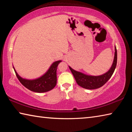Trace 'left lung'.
<instances>
[{"label":"left lung","instance_id":"obj_1","mask_svg":"<svg viewBox=\"0 0 132 132\" xmlns=\"http://www.w3.org/2000/svg\"><path fill=\"white\" fill-rule=\"evenodd\" d=\"M117 63V51L115 46V55L113 63L109 70L104 74L100 76H91L84 74L81 72L74 70L69 66V68L74 76L77 84L81 87L94 90L101 87L108 81L114 72Z\"/></svg>","mask_w":132,"mask_h":132}]
</instances>
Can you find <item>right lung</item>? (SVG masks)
<instances>
[{"label":"right lung","instance_id":"add662e5","mask_svg":"<svg viewBox=\"0 0 132 132\" xmlns=\"http://www.w3.org/2000/svg\"><path fill=\"white\" fill-rule=\"evenodd\" d=\"M61 62L62 61L54 62L45 74L35 79H24L19 75L14 66L13 69L18 79L25 87L34 92L45 93L52 90L56 86L57 82V67Z\"/></svg>","mask_w":132,"mask_h":132}]
</instances>
